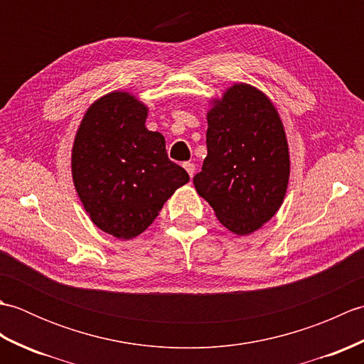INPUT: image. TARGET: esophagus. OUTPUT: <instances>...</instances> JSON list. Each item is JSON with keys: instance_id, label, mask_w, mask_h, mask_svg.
<instances>
[{"instance_id": "obj_1", "label": "esophagus", "mask_w": 364, "mask_h": 364, "mask_svg": "<svg viewBox=\"0 0 364 364\" xmlns=\"http://www.w3.org/2000/svg\"><path fill=\"white\" fill-rule=\"evenodd\" d=\"M183 167L186 168V172L189 173V176H191V178L194 176V173H196V164H194V162H184Z\"/></svg>"}]
</instances>
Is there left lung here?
<instances>
[{"instance_id":"8db88e82","label":"left lung","mask_w":364,"mask_h":364,"mask_svg":"<svg viewBox=\"0 0 364 364\" xmlns=\"http://www.w3.org/2000/svg\"><path fill=\"white\" fill-rule=\"evenodd\" d=\"M208 154L194 176L197 194L223 227L252 235L280 210L289 183L286 131L277 107L258 87L235 82L210 100Z\"/></svg>"}]
</instances>
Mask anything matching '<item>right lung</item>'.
I'll list each match as a JSON object with an SVG mask.
<instances>
[{"label":"right lung","instance_id":"1","mask_svg":"<svg viewBox=\"0 0 364 364\" xmlns=\"http://www.w3.org/2000/svg\"><path fill=\"white\" fill-rule=\"evenodd\" d=\"M149 106L127 90L100 97L84 112L72 149L75 189L90 220L129 241L149 228L189 181L167 158L166 139L145 127Z\"/></svg>","mask_w":364,"mask_h":364}]
</instances>
